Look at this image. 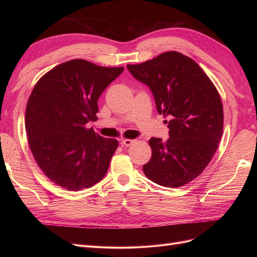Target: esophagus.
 <instances>
[{"label":"esophagus","instance_id":"1","mask_svg":"<svg viewBox=\"0 0 257 257\" xmlns=\"http://www.w3.org/2000/svg\"><path fill=\"white\" fill-rule=\"evenodd\" d=\"M135 141H133V139H122L121 141V145L123 147H130L134 144Z\"/></svg>","mask_w":257,"mask_h":257}]
</instances>
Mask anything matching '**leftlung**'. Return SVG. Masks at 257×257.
I'll use <instances>...</instances> for the list:
<instances>
[{"instance_id": "obj_1", "label": "left lung", "mask_w": 257, "mask_h": 257, "mask_svg": "<svg viewBox=\"0 0 257 257\" xmlns=\"http://www.w3.org/2000/svg\"><path fill=\"white\" fill-rule=\"evenodd\" d=\"M126 66L150 88L159 113L170 119L167 141H149L152 157L144 174L166 188L191 182L212 160L223 133V105L215 85L195 61L178 51Z\"/></svg>"}]
</instances>
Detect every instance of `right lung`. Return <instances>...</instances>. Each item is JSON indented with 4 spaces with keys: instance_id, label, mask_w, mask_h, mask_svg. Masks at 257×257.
<instances>
[{
    "instance_id": "add662e5",
    "label": "right lung",
    "mask_w": 257,
    "mask_h": 257,
    "mask_svg": "<svg viewBox=\"0 0 257 257\" xmlns=\"http://www.w3.org/2000/svg\"><path fill=\"white\" fill-rule=\"evenodd\" d=\"M123 69L75 59L36 82L27 104L28 143L38 167L61 188L88 189L106 175L119 143L87 123L97 119L98 97Z\"/></svg>"
}]
</instances>
